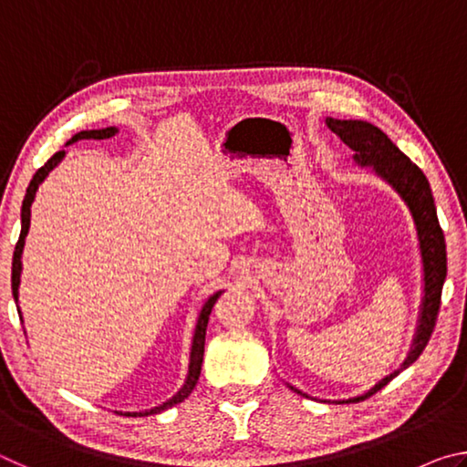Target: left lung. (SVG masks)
Here are the masks:
<instances>
[{
  "label": "left lung",
  "instance_id": "1",
  "mask_svg": "<svg viewBox=\"0 0 467 467\" xmlns=\"http://www.w3.org/2000/svg\"><path fill=\"white\" fill-rule=\"evenodd\" d=\"M326 125L348 148L354 150L352 158L358 167L373 169L375 175L385 181V183L401 197V202L408 205L410 216L414 220L418 249H420L422 262V303L420 313H418L416 334L406 360L401 362L398 370H393V373L383 377L381 381L375 383V387H370L368 391L357 395V398L336 401V404H350V401L365 400L368 395L377 393L381 387L389 383L393 377H398L401 370L408 368L414 360H418L426 344H429L441 306V290L447 275V251L445 236H442V231L439 226L437 208H434L429 179L424 177V172L418 169L381 130L375 128L373 123L362 119H334V117H327ZM286 385L298 395L309 398V395L296 389V387H292L290 383Z\"/></svg>",
  "mask_w": 467,
  "mask_h": 467
}]
</instances>
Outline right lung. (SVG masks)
Returning <instances> with one entry per match:
<instances>
[{
  "mask_svg": "<svg viewBox=\"0 0 467 467\" xmlns=\"http://www.w3.org/2000/svg\"><path fill=\"white\" fill-rule=\"evenodd\" d=\"M119 133L117 128H102V130H86L76 133L72 136V140L66 141V146L69 144H76V141L80 140H107V138H113ZM66 158V150H59V152H55L49 161L45 162V167L38 169L35 172L33 181H30V185L26 189V195H25V202H22V212H20V220H22V231H20V239L16 243V249H14V259H12V295L16 305H18V288H20V275H22V251H25V241H26V234H28V228H30V205L35 202V195H36V189L38 185L43 183V181L49 177V172L57 167V164ZM224 290H218L212 295L208 300H205L200 315H197V323H195V331H193V342H192V352H189V370H187V377H185V383L181 389L172 395L171 400L162 401L161 406L156 408H150V410H141V412H119L121 416H152V414H161L164 410H169L172 406H177L183 401L185 398H189V393L193 391V387L197 385V379H200L202 373V362H203V344H205V327H208V319H210V313H212V306L216 305V300L220 298ZM18 315L22 319V311L18 309Z\"/></svg>",
  "mask_w": 467,
  "mask_h": 467,
  "instance_id": "obj_1",
  "label": "right lung"
}]
</instances>
